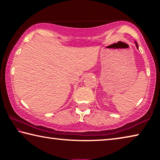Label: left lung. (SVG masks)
<instances>
[{"label":"left lung","mask_w":160,"mask_h":160,"mask_svg":"<svg viewBox=\"0 0 160 160\" xmlns=\"http://www.w3.org/2000/svg\"><path fill=\"white\" fill-rule=\"evenodd\" d=\"M135 43H136V46H137V49H139V47H138V44H137V42H135Z\"/></svg>","instance_id":"8db88e82"}]
</instances>
